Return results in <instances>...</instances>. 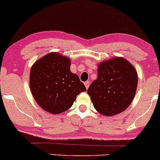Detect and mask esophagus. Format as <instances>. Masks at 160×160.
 Returning <instances> with one entry per match:
<instances>
[{"label":"esophagus","instance_id":"esophagus-1","mask_svg":"<svg viewBox=\"0 0 160 160\" xmlns=\"http://www.w3.org/2000/svg\"><path fill=\"white\" fill-rule=\"evenodd\" d=\"M89 84H90V83H89V81H86V82H84V85H85L86 89H88V88H89Z\"/></svg>","mask_w":160,"mask_h":160}]
</instances>
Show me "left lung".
Segmentation results:
<instances>
[{"label":"left lung","mask_w":160,"mask_h":160,"mask_svg":"<svg viewBox=\"0 0 160 160\" xmlns=\"http://www.w3.org/2000/svg\"><path fill=\"white\" fill-rule=\"evenodd\" d=\"M98 78L87 90L95 109L102 115L114 116L124 111L133 101L138 86L134 66L122 57L98 64Z\"/></svg>","instance_id":"8db88e82"}]
</instances>
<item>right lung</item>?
<instances>
[{"mask_svg":"<svg viewBox=\"0 0 160 160\" xmlns=\"http://www.w3.org/2000/svg\"><path fill=\"white\" fill-rule=\"evenodd\" d=\"M71 60L58 52H50L33 64L30 89L42 109L52 114L68 111L77 95L86 91L78 75L70 69Z\"/></svg>","mask_w":160,"mask_h":160,"instance_id":"add662e5","label":"right lung"}]
</instances>
